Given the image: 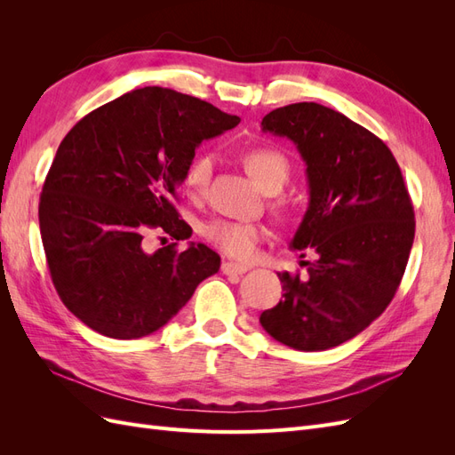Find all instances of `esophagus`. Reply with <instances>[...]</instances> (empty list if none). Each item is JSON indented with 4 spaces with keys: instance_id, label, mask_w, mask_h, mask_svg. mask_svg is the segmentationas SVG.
<instances>
[{
    "instance_id": "1",
    "label": "esophagus",
    "mask_w": 455,
    "mask_h": 455,
    "mask_svg": "<svg viewBox=\"0 0 455 455\" xmlns=\"http://www.w3.org/2000/svg\"><path fill=\"white\" fill-rule=\"evenodd\" d=\"M246 271H249V267H246V266L233 264V261H222V273L224 275H243Z\"/></svg>"
}]
</instances>
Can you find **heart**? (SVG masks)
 Here are the masks:
<instances>
[{"label": "heart", "mask_w": 455, "mask_h": 455, "mask_svg": "<svg viewBox=\"0 0 455 455\" xmlns=\"http://www.w3.org/2000/svg\"><path fill=\"white\" fill-rule=\"evenodd\" d=\"M244 169L254 180L267 191L279 188L288 178V161L281 151L273 148H254L246 151ZM214 159L211 154H199L188 164L184 186L191 196H201L209 186L212 176ZM206 241H211L218 251L237 259H251L256 254L258 244L264 241L266 231L258 224L237 222V220H214L203 229Z\"/></svg>", "instance_id": "1"}]
</instances>
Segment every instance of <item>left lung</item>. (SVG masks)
<instances>
[{"label": "left lung", "mask_w": 455, "mask_h": 455, "mask_svg": "<svg viewBox=\"0 0 455 455\" xmlns=\"http://www.w3.org/2000/svg\"><path fill=\"white\" fill-rule=\"evenodd\" d=\"M261 129L291 139L307 164L309 206L291 244L315 259L301 261L306 277L277 273L284 299L259 323L298 351L336 347L378 319L403 281L416 220L401 167L376 134L315 102L273 109Z\"/></svg>", "instance_id": "obj_1"}]
</instances>
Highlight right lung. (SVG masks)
I'll use <instances>...</instances> for the list:
<instances>
[{"mask_svg": "<svg viewBox=\"0 0 455 455\" xmlns=\"http://www.w3.org/2000/svg\"><path fill=\"white\" fill-rule=\"evenodd\" d=\"M239 121L196 96L144 87L64 136L39 197V231L52 284L81 323L116 339L148 336L218 273L209 246L171 243L151 254L144 239L191 237L176 189L196 148Z\"/></svg>", "mask_w": 455, "mask_h": 455, "instance_id": "obj_1", "label": "right lung"}]
</instances>
